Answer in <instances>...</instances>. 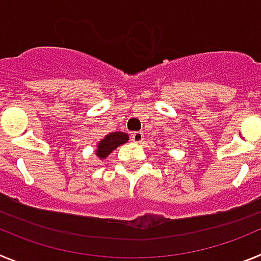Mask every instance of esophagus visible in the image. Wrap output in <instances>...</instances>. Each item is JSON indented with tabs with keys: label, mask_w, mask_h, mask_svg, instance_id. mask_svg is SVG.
I'll return each instance as SVG.
<instances>
[{
	"label": "esophagus",
	"mask_w": 261,
	"mask_h": 261,
	"mask_svg": "<svg viewBox=\"0 0 261 261\" xmlns=\"http://www.w3.org/2000/svg\"><path fill=\"white\" fill-rule=\"evenodd\" d=\"M130 137H132L133 142H137V144H140V142H142V140H144V133L133 132Z\"/></svg>",
	"instance_id": "obj_1"
}]
</instances>
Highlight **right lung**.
Here are the masks:
<instances>
[{
  "instance_id": "obj_1",
  "label": "right lung",
  "mask_w": 261,
  "mask_h": 261,
  "mask_svg": "<svg viewBox=\"0 0 261 261\" xmlns=\"http://www.w3.org/2000/svg\"><path fill=\"white\" fill-rule=\"evenodd\" d=\"M129 140V136L124 132H114L106 136L103 140H100L96 146L95 154L98 158H106L110 155L112 151L120 145L125 144Z\"/></svg>"
}]
</instances>
